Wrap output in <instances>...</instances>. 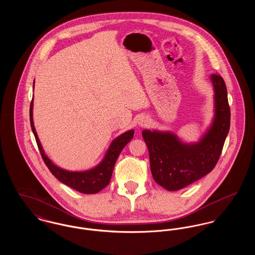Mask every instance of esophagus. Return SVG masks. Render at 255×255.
<instances>
[{
  "instance_id": "obj_1",
  "label": "esophagus",
  "mask_w": 255,
  "mask_h": 255,
  "mask_svg": "<svg viewBox=\"0 0 255 255\" xmlns=\"http://www.w3.org/2000/svg\"><path fill=\"white\" fill-rule=\"evenodd\" d=\"M149 123V120L146 118V117H140L138 120H137V124L138 126L140 127H145L148 125Z\"/></svg>"
}]
</instances>
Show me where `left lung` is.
Here are the masks:
<instances>
[{
    "instance_id": "left-lung-1",
    "label": "left lung",
    "mask_w": 255,
    "mask_h": 255,
    "mask_svg": "<svg viewBox=\"0 0 255 255\" xmlns=\"http://www.w3.org/2000/svg\"><path fill=\"white\" fill-rule=\"evenodd\" d=\"M214 90V118L197 142H183L169 131L143 130L155 182L168 191L180 190L210 173L221 156L231 126V110L225 81L211 74Z\"/></svg>"
}]
</instances>
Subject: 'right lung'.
Masks as SVG:
<instances>
[{"label":"right lung","mask_w":255,"mask_h":255,"mask_svg":"<svg viewBox=\"0 0 255 255\" xmlns=\"http://www.w3.org/2000/svg\"><path fill=\"white\" fill-rule=\"evenodd\" d=\"M33 89H34V83H33ZM32 109H33V98L31 100L30 109H29L30 125H31L32 132L34 133L41 156L49 171L52 173V175L58 181L72 187L73 189H75L76 191L84 194H96L100 190H102L104 187H106L111 181L114 166L122 149L133 138V130H129L125 133H122L118 137H116L111 142L104 158H102V160L94 168L85 170V171H69L55 165L46 155L42 144L38 138L36 130L34 127Z\"/></svg>","instance_id":"right-lung-1"}]
</instances>
